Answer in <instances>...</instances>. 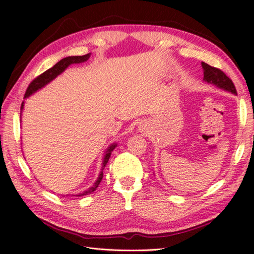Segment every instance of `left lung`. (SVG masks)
I'll use <instances>...</instances> for the list:
<instances>
[{
  "mask_svg": "<svg viewBox=\"0 0 254 254\" xmlns=\"http://www.w3.org/2000/svg\"><path fill=\"white\" fill-rule=\"evenodd\" d=\"M202 67L204 71L203 80H205V82H207L209 84L217 86V87H219V88L230 91V93L237 95V90H236L233 80H231L227 76V75H226L222 71V69L214 67V66H210L205 62H202Z\"/></svg>",
  "mask_w": 254,
  "mask_h": 254,
  "instance_id": "1",
  "label": "left lung"
}]
</instances>
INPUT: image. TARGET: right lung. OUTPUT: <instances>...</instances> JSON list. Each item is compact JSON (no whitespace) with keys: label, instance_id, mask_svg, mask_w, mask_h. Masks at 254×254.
Masks as SVG:
<instances>
[{"label":"right lung","instance_id":"1","mask_svg":"<svg viewBox=\"0 0 254 254\" xmlns=\"http://www.w3.org/2000/svg\"><path fill=\"white\" fill-rule=\"evenodd\" d=\"M90 57V53H87V55L85 56H75V57H67V58H64L62 59L61 61H59L56 65H53L51 68L47 69L46 72H44L42 74H40L39 76H37L32 82L29 84L28 87H27L26 89V93H25V98H27V97H29L30 95H32L34 93H36L37 90H39L40 88L44 87V86H46L47 84H49L51 80L55 79L58 75H60L62 72L65 71V68L67 66L71 65V64H74V63H83L85 61H87L88 59ZM24 108V102L21 104V107L20 109L23 110ZM117 146V144H112L110 145L109 147H108V149L106 150L105 153V157H104V160H102V167H101V171L99 174V177L98 179H97V181L94 183L93 187H90L89 189H87V190L84 191L83 193H79L77 194V195H74V196H83V195H87V194H90L91 192H94L97 187L99 186V183L101 182V179L102 177H104V172H102V170L105 169V167L108 163V160H109L110 156H111V152L113 149H115V147Z\"/></svg>","mask_w":254,"mask_h":254}]
</instances>
